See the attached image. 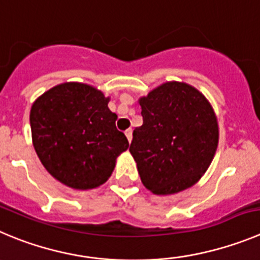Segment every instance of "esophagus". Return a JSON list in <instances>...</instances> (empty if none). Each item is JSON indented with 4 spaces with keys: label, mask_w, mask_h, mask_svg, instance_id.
<instances>
[{
    "label": "esophagus",
    "mask_w": 260,
    "mask_h": 260,
    "mask_svg": "<svg viewBox=\"0 0 260 260\" xmlns=\"http://www.w3.org/2000/svg\"><path fill=\"white\" fill-rule=\"evenodd\" d=\"M125 136H127L128 141H132V129H131V128H128V129L125 131Z\"/></svg>",
    "instance_id": "obj_1"
}]
</instances>
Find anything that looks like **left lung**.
Listing matches in <instances>:
<instances>
[{"instance_id": "8db88e82", "label": "left lung", "mask_w": 260, "mask_h": 260, "mask_svg": "<svg viewBox=\"0 0 260 260\" xmlns=\"http://www.w3.org/2000/svg\"><path fill=\"white\" fill-rule=\"evenodd\" d=\"M141 127L129 151L141 181L156 195L191 187L209 168L218 146V122L203 93L168 82L140 99Z\"/></svg>"}]
</instances>
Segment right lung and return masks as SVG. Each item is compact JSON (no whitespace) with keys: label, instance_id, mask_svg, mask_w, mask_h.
<instances>
[{"label":"right lung","instance_id":"right-lung-1","mask_svg":"<svg viewBox=\"0 0 260 260\" xmlns=\"http://www.w3.org/2000/svg\"><path fill=\"white\" fill-rule=\"evenodd\" d=\"M101 91L62 83L38 97L30 110L33 145L48 173L64 185L89 190L108 181L127 137Z\"/></svg>","mask_w":260,"mask_h":260}]
</instances>
